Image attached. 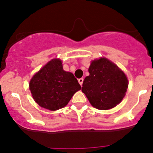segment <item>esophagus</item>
<instances>
[{
	"label": "esophagus",
	"instance_id": "34e87169",
	"mask_svg": "<svg viewBox=\"0 0 153 153\" xmlns=\"http://www.w3.org/2000/svg\"><path fill=\"white\" fill-rule=\"evenodd\" d=\"M83 82H84V79H83V78H80V79H78V83H79L81 86H82Z\"/></svg>",
	"mask_w": 153,
	"mask_h": 153
}]
</instances>
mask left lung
<instances>
[{"label": "left lung", "instance_id": "obj_1", "mask_svg": "<svg viewBox=\"0 0 153 153\" xmlns=\"http://www.w3.org/2000/svg\"><path fill=\"white\" fill-rule=\"evenodd\" d=\"M89 75L84 80L82 92L93 107L108 110L119 104L128 88L124 71L104 57L91 61Z\"/></svg>", "mask_w": 153, "mask_h": 153}]
</instances>
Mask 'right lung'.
Segmentation results:
<instances>
[{
    "label": "right lung",
    "mask_w": 153,
    "mask_h": 153,
    "mask_svg": "<svg viewBox=\"0 0 153 153\" xmlns=\"http://www.w3.org/2000/svg\"><path fill=\"white\" fill-rule=\"evenodd\" d=\"M29 88L35 103L44 109L56 111L67 106L81 86L72 72L64 70L62 61L55 58L32 76Z\"/></svg>",
    "instance_id": "obj_1"
}]
</instances>
